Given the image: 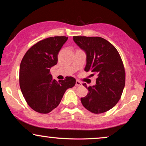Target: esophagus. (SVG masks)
<instances>
[{
  "label": "esophagus",
  "mask_w": 146,
  "mask_h": 146,
  "mask_svg": "<svg viewBox=\"0 0 146 146\" xmlns=\"http://www.w3.org/2000/svg\"><path fill=\"white\" fill-rule=\"evenodd\" d=\"M75 85H76V86H82V83L80 81L76 80V81Z\"/></svg>",
  "instance_id": "esophagus-1"
}]
</instances>
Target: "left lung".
I'll return each instance as SVG.
<instances>
[{
  "instance_id": "8db88e82",
  "label": "left lung",
  "mask_w": 146,
  "mask_h": 146,
  "mask_svg": "<svg viewBox=\"0 0 146 146\" xmlns=\"http://www.w3.org/2000/svg\"><path fill=\"white\" fill-rule=\"evenodd\" d=\"M73 40L86 54L84 70L98 76L94 86L87 87L83 84L88 93L81 98V102L91 112H106L118 102L125 86V70L120 56L103 38L73 36Z\"/></svg>"
}]
</instances>
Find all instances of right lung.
I'll list each match as a JSON object with an SVG mask.
<instances>
[{
    "mask_svg": "<svg viewBox=\"0 0 146 146\" xmlns=\"http://www.w3.org/2000/svg\"><path fill=\"white\" fill-rule=\"evenodd\" d=\"M66 36L50 37L33 45L24 56L20 65V87L25 100L34 110L48 113L59 105L65 92L76 84L67 76L57 82L50 70L57 64L58 54Z\"/></svg>",
    "mask_w": 146,
    "mask_h": 146,
    "instance_id": "1",
    "label": "right lung"
}]
</instances>
